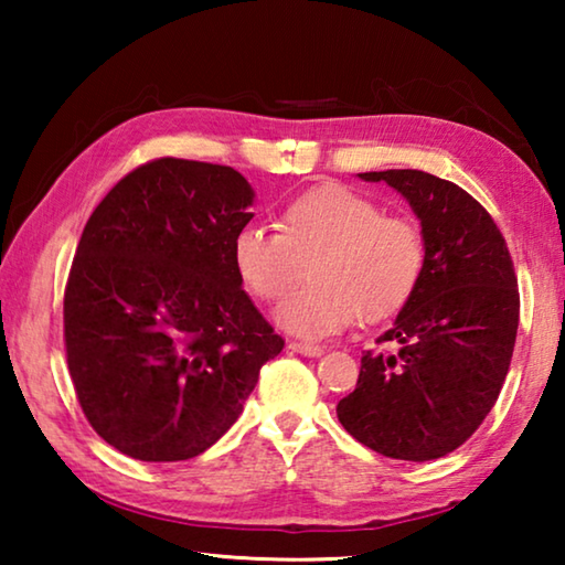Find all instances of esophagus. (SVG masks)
<instances>
[{
    "mask_svg": "<svg viewBox=\"0 0 565 565\" xmlns=\"http://www.w3.org/2000/svg\"><path fill=\"white\" fill-rule=\"evenodd\" d=\"M289 349L294 353H301V356H321L323 349L317 347V343H306V341H291Z\"/></svg>",
    "mask_w": 565,
    "mask_h": 565,
    "instance_id": "1",
    "label": "esophagus"
}]
</instances>
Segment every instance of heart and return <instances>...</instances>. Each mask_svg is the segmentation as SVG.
Returning <instances> with one entry per match:
<instances>
[{"instance_id": "b5f03b06", "label": "heart", "mask_w": 565, "mask_h": 565, "mask_svg": "<svg viewBox=\"0 0 565 565\" xmlns=\"http://www.w3.org/2000/svg\"><path fill=\"white\" fill-rule=\"evenodd\" d=\"M234 271L259 301L276 303L306 279L279 311V327L303 339H323L359 319L386 321L416 294L426 266V242L408 216L384 214L374 199L341 184L296 194L279 212V232L238 228Z\"/></svg>"}]
</instances>
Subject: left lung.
<instances>
[{"mask_svg": "<svg viewBox=\"0 0 565 565\" xmlns=\"http://www.w3.org/2000/svg\"><path fill=\"white\" fill-rule=\"evenodd\" d=\"M386 181L420 218L426 266L384 337L366 351L356 388L337 406L341 426L381 456L431 461L456 451L489 416L519 331V279L501 228L454 181L418 169L359 174Z\"/></svg>", "mask_w": 565, "mask_h": 565, "instance_id": "obj_1", "label": "left lung"}]
</instances>
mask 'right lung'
Returning a JSON list of instances; mask_svg holds the SVG:
<instances>
[{
  "label": "right lung",
  "instance_id": "obj_1",
  "mask_svg": "<svg viewBox=\"0 0 565 565\" xmlns=\"http://www.w3.org/2000/svg\"><path fill=\"white\" fill-rule=\"evenodd\" d=\"M252 202L236 169L161 157L84 226L64 289L66 366L94 431L137 461L204 454L284 349L232 262Z\"/></svg>",
  "mask_w": 565,
  "mask_h": 565
}]
</instances>
